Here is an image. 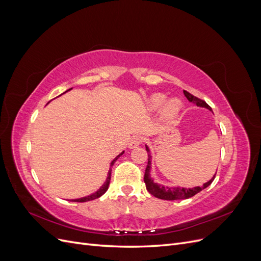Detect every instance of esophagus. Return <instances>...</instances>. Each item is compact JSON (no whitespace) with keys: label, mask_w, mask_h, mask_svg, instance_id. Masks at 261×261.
<instances>
[{"label":"esophagus","mask_w":261,"mask_h":261,"mask_svg":"<svg viewBox=\"0 0 261 261\" xmlns=\"http://www.w3.org/2000/svg\"><path fill=\"white\" fill-rule=\"evenodd\" d=\"M141 141H143V138H141L140 136H134V137H133V138L129 140L128 148H130V149H134V148L138 147V146L141 144Z\"/></svg>","instance_id":"esophagus-1"}]
</instances>
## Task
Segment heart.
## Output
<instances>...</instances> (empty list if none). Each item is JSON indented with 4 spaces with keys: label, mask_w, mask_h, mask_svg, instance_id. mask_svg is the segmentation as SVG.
<instances>
[{
    "label": "heart",
    "mask_w": 261,
    "mask_h": 261,
    "mask_svg": "<svg viewBox=\"0 0 261 261\" xmlns=\"http://www.w3.org/2000/svg\"><path fill=\"white\" fill-rule=\"evenodd\" d=\"M165 100H167L165 94L154 93L148 99V102H147L148 109L150 110V111H156V110H159L164 104V102L165 101ZM164 105L163 115L167 118L175 117L181 110V107H183V103H181V101L178 98H172V99L168 100Z\"/></svg>",
    "instance_id": "b5f03b06"
}]
</instances>
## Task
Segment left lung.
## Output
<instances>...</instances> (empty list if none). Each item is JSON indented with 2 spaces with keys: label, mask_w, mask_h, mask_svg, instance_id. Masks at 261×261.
<instances>
[{
  "label": "left lung",
  "mask_w": 261,
  "mask_h": 261,
  "mask_svg": "<svg viewBox=\"0 0 261 261\" xmlns=\"http://www.w3.org/2000/svg\"><path fill=\"white\" fill-rule=\"evenodd\" d=\"M184 94H185V97L187 98V100L189 102H193V103L196 105L197 107L206 108V109L209 110V111H212V109L206 103V101H203L199 98L193 96V94L187 92L186 90H184ZM146 150L148 152V164H147L146 172H145V177H144L146 188L150 194L153 195L154 197H156V198H159V199L179 200V199L191 198V197H193L196 194H198L199 192H201L202 189L207 188L216 177V174H215L209 181L204 183L202 186H197V187H193V188L168 187V186H164V185H159V184L154 183L153 179L151 178V176H150V169H151V155H150V150L147 146H146Z\"/></svg>",
  "instance_id": "obj_1"
}]
</instances>
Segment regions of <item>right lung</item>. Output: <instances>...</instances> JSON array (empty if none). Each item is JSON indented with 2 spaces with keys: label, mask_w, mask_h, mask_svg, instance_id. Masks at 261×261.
I'll return each instance as SVG.
<instances>
[{
  "label": "right lung",
  "mask_w": 261,
  "mask_h": 261,
  "mask_svg": "<svg viewBox=\"0 0 261 261\" xmlns=\"http://www.w3.org/2000/svg\"><path fill=\"white\" fill-rule=\"evenodd\" d=\"M72 89V88H70ZM70 89H68V90H70ZM67 90V91H68ZM66 92V91H65ZM124 153V151L123 152H121L120 154L118 155H116V158L115 159L111 162V165H110V170H109V173H108V177H107V179H106V181H105V184L102 185L97 192H94L93 194H91V195H89V196H86V197H83V198H78V199H72L70 201H76V202H85V201H90V200H93V199H97V198H99V197H101L102 195H103L107 191H108V188H109V185H110V179H111V169H112V167H113V164L115 163V161L118 159V158H120L122 154Z\"/></svg>",
  "instance_id": "add662e5"
}]
</instances>
